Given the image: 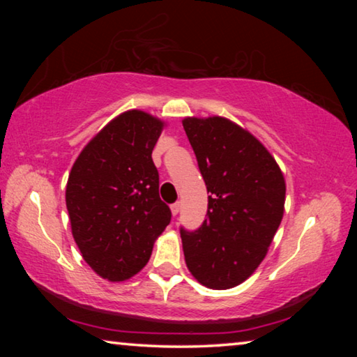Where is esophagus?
<instances>
[{
  "label": "esophagus",
  "mask_w": 357,
  "mask_h": 357,
  "mask_svg": "<svg viewBox=\"0 0 357 357\" xmlns=\"http://www.w3.org/2000/svg\"><path fill=\"white\" fill-rule=\"evenodd\" d=\"M179 209H181V204L179 203L172 204V214L173 215H178L179 214Z\"/></svg>",
  "instance_id": "34e87169"
}]
</instances>
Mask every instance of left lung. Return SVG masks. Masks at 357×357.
Wrapping results in <instances>:
<instances>
[{"label":"left lung","instance_id":"left-lung-1","mask_svg":"<svg viewBox=\"0 0 357 357\" xmlns=\"http://www.w3.org/2000/svg\"><path fill=\"white\" fill-rule=\"evenodd\" d=\"M206 183L208 219L181 229L187 269L211 289L234 288L255 273L285 211L287 184L268 148L223 116L183 119Z\"/></svg>","mask_w":357,"mask_h":357}]
</instances>
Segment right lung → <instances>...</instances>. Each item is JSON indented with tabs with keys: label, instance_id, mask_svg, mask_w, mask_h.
Masks as SVG:
<instances>
[{
	"label": "right lung",
	"instance_id": "obj_1",
	"mask_svg": "<svg viewBox=\"0 0 357 357\" xmlns=\"http://www.w3.org/2000/svg\"><path fill=\"white\" fill-rule=\"evenodd\" d=\"M165 126L137 108L119 113L72 165L66 185L72 236L89 268L108 282L140 273L170 223L151 157Z\"/></svg>",
	"mask_w": 357,
	"mask_h": 357
}]
</instances>
